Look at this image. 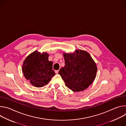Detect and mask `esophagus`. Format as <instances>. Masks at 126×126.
I'll list each match as a JSON object with an SVG mask.
<instances>
[{"label":"esophagus","mask_w":126,"mask_h":126,"mask_svg":"<svg viewBox=\"0 0 126 126\" xmlns=\"http://www.w3.org/2000/svg\"><path fill=\"white\" fill-rule=\"evenodd\" d=\"M58 72H59V70H56L55 71V73L56 74H58Z\"/></svg>","instance_id":"34e87169"}]
</instances>
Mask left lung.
<instances>
[{"label":"left lung","mask_w":126,"mask_h":126,"mask_svg":"<svg viewBox=\"0 0 126 126\" xmlns=\"http://www.w3.org/2000/svg\"><path fill=\"white\" fill-rule=\"evenodd\" d=\"M64 67L58 73L66 87L73 92L82 91L91 85L96 76L97 67L90 54L77 49L72 53H63Z\"/></svg>","instance_id":"obj_1"}]
</instances>
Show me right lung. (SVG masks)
<instances>
[{"label":"right lung","mask_w":126,"mask_h":126,"mask_svg":"<svg viewBox=\"0 0 126 126\" xmlns=\"http://www.w3.org/2000/svg\"><path fill=\"white\" fill-rule=\"evenodd\" d=\"M47 52L35 50L25 59L22 71L26 80L35 87L46 85L55 74L52 69L53 62L48 60Z\"/></svg>","instance_id":"add662e5"}]
</instances>
